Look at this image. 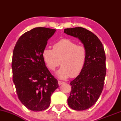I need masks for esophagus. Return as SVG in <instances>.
Here are the masks:
<instances>
[{
  "label": "esophagus",
  "mask_w": 121,
  "mask_h": 121,
  "mask_svg": "<svg viewBox=\"0 0 121 121\" xmlns=\"http://www.w3.org/2000/svg\"><path fill=\"white\" fill-rule=\"evenodd\" d=\"M58 83H59V85H62V84H64V82L59 81V82H58Z\"/></svg>",
  "instance_id": "34e87169"
}]
</instances>
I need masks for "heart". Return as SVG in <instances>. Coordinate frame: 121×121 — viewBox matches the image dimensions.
Listing matches in <instances>:
<instances>
[{
  "instance_id": "b5f03b06",
  "label": "heart",
  "mask_w": 121,
  "mask_h": 121,
  "mask_svg": "<svg viewBox=\"0 0 121 121\" xmlns=\"http://www.w3.org/2000/svg\"><path fill=\"white\" fill-rule=\"evenodd\" d=\"M42 57L47 68L53 71L60 64L61 67L56 72L60 78L71 76L76 77L84 69L87 58L86 48L69 39H63L53 45V50L45 48Z\"/></svg>"
}]
</instances>
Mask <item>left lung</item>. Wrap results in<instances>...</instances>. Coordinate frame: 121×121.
<instances>
[{
    "label": "left lung",
    "instance_id": "obj_1",
    "mask_svg": "<svg viewBox=\"0 0 121 121\" xmlns=\"http://www.w3.org/2000/svg\"><path fill=\"white\" fill-rule=\"evenodd\" d=\"M64 33L78 38L86 48L87 58L84 69L70 82L68 104L75 110H84L94 105L100 96L106 76V56L102 43L93 33L82 27L66 28Z\"/></svg>",
    "mask_w": 121,
    "mask_h": 121
}]
</instances>
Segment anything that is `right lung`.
<instances>
[{
    "label": "right lung",
    "mask_w": 121,
    "mask_h": 121,
    "mask_svg": "<svg viewBox=\"0 0 121 121\" xmlns=\"http://www.w3.org/2000/svg\"><path fill=\"white\" fill-rule=\"evenodd\" d=\"M55 32V29L35 28L21 36L13 49L12 75L18 98L34 112L47 109L51 95L59 87L42 57L47 41Z\"/></svg>",
    "instance_id": "obj_1"
}]
</instances>
